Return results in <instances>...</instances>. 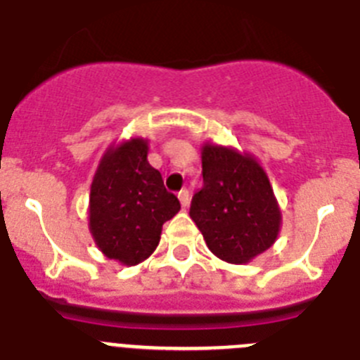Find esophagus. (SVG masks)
Instances as JSON below:
<instances>
[{
	"mask_svg": "<svg viewBox=\"0 0 360 360\" xmlns=\"http://www.w3.org/2000/svg\"><path fill=\"white\" fill-rule=\"evenodd\" d=\"M178 200H180V203H182V207H187L189 205V191L187 189H182L180 193H178Z\"/></svg>",
	"mask_w": 360,
	"mask_h": 360,
	"instance_id": "34e87169",
	"label": "esophagus"
}]
</instances>
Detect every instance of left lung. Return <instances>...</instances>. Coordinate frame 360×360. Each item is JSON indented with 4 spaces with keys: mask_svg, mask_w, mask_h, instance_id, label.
Masks as SVG:
<instances>
[{
    "mask_svg": "<svg viewBox=\"0 0 360 360\" xmlns=\"http://www.w3.org/2000/svg\"><path fill=\"white\" fill-rule=\"evenodd\" d=\"M203 187L193 196L191 219L209 250L243 265L270 249L281 229V209L262 164L229 146H202Z\"/></svg>",
    "mask_w": 360,
    "mask_h": 360,
    "instance_id": "left-lung-1",
    "label": "left lung"
}]
</instances>
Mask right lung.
I'll list each match as a JSON object with an SVG mask.
<instances>
[{
    "mask_svg": "<svg viewBox=\"0 0 360 360\" xmlns=\"http://www.w3.org/2000/svg\"><path fill=\"white\" fill-rule=\"evenodd\" d=\"M148 141L133 136L111 144L103 155L90 189V232L98 250L122 265H136L155 252L162 225L180 211L148 162Z\"/></svg>",
    "mask_w": 360,
    "mask_h": 360,
    "instance_id": "right-lung-1",
    "label": "right lung"
}]
</instances>
